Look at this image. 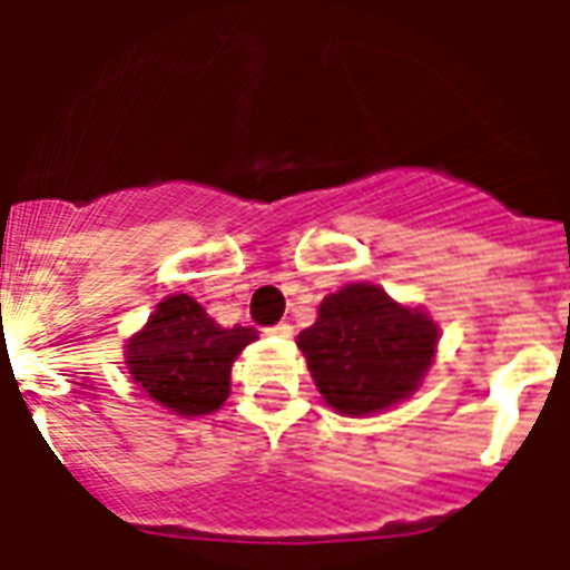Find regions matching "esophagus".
Instances as JSON below:
<instances>
[{"mask_svg": "<svg viewBox=\"0 0 570 570\" xmlns=\"http://www.w3.org/2000/svg\"><path fill=\"white\" fill-rule=\"evenodd\" d=\"M271 335H276V338H291V335H294V326H291V323H276V326H271Z\"/></svg>", "mask_w": 570, "mask_h": 570, "instance_id": "1", "label": "esophagus"}]
</instances>
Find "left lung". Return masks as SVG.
I'll return each instance as SVG.
<instances>
[{
    "instance_id": "1",
    "label": "left lung",
    "mask_w": 570,
    "mask_h": 570,
    "mask_svg": "<svg viewBox=\"0 0 570 570\" xmlns=\"http://www.w3.org/2000/svg\"><path fill=\"white\" fill-rule=\"evenodd\" d=\"M439 323L380 285L353 282L323 297L317 321L297 335L326 406L347 417L385 412L421 389L435 362Z\"/></svg>"
}]
</instances>
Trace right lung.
<instances>
[{"instance_id": "obj_1", "label": "right lung", "mask_w": 570, "mask_h": 570, "mask_svg": "<svg viewBox=\"0 0 570 570\" xmlns=\"http://www.w3.org/2000/svg\"><path fill=\"white\" fill-rule=\"evenodd\" d=\"M253 326H220L188 294H170L126 341L131 382L181 417L212 414L229 397L232 364L253 344Z\"/></svg>"}]
</instances>
